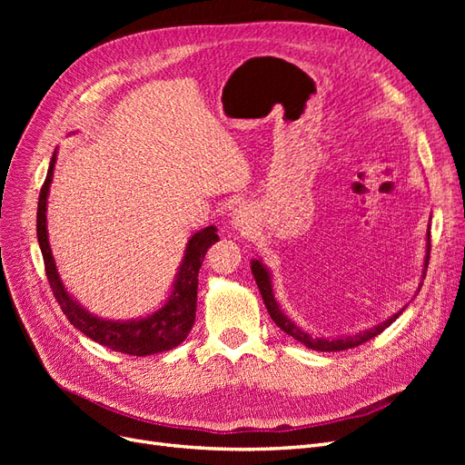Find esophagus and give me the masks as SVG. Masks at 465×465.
<instances>
[{
	"instance_id": "34e87169",
	"label": "esophagus",
	"mask_w": 465,
	"mask_h": 465,
	"mask_svg": "<svg viewBox=\"0 0 465 465\" xmlns=\"http://www.w3.org/2000/svg\"><path fill=\"white\" fill-rule=\"evenodd\" d=\"M232 224L236 231L248 232L252 229V224H254V213H252V209L248 205H238L232 211Z\"/></svg>"
}]
</instances>
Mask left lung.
<instances>
[{
    "label": "left lung",
    "mask_w": 465,
    "mask_h": 465,
    "mask_svg": "<svg viewBox=\"0 0 465 465\" xmlns=\"http://www.w3.org/2000/svg\"><path fill=\"white\" fill-rule=\"evenodd\" d=\"M430 238V234L427 232V241ZM429 254H430V241L427 244V256H425V267L429 265ZM252 273H254V279L258 283V289L262 292V299H263V304L267 308V312H270L272 320L277 323V326L283 330L285 333H289L292 340L301 341L302 345H306L308 349H314V351H326V353H330V351H345V349H353V347H359L362 343L371 341L372 337H376L378 333H382L390 323L396 320L401 312L390 316L386 322L378 323V326L367 330V331H361L357 335H347V337H312L308 335L306 331H302L297 323H294L292 320H289L283 312H281L279 304L275 302V297H273V289H272V279H270V272L265 270L263 263L260 260H254L252 262Z\"/></svg>",
    "instance_id": "1"
}]
</instances>
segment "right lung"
Instances as JSON below:
<instances>
[{
  "mask_svg": "<svg viewBox=\"0 0 465 465\" xmlns=\"http://www.w3.org/2000/svg\"><path fill=\"white\" fill-rule=\"evenodd\" d=\"M54 164H55V151L52 154L48 174L38 195L36 236H38L42 258H45L50 289L54 292L55 301H58L62 312L65 314V318L72 322L81 333L91 337L93 341L125 355L145 357V355L163 353V351H171L176 345H180L186 340V335L193 326L195 302H198V273L203 263V258L207 254V248L219 241L217 229L205 227L203 231L195 232L190 238L184 260H182V265L174 281L173 294L161 311L153 312L147 318L128 320V322H112V320L93 316L91 312L85 311V308H81V304L75 302L72 299V294L64 289V283L52 258L48 231H46V202H48V190L54 176Z\"/></svg>",
  "mask_w": 465,
  "mask_h": 465,
  "instance_id": "right-lung-1",
  "label": "right lung"
}]
</instances>
